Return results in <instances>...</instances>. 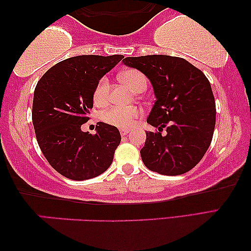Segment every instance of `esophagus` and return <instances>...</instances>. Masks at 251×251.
I'll use <instances>...</instances> for the list:
<instances>
[{"instance_id": "esophagus-1", "label": "esophagus", "mask_w": 251, "mask_h": 251, "mask_svg": "<svg viewBox=\"0 0 251 251\" xmlns=\"http://www.w3.org/2000/svg\"><path fill=\"white\" fill-rule=\"evenodd\" d=\"M120 133H121L122 136H126V135H128V133H129V129L121 128V129H120Z\"/></svg>"}]
</instances>
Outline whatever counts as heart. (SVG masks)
Instances as JSON below:
<instances>
[{"label":"heart","instance_id":"1","mask_svg":"<svg viewBox=\"0 0 251 251\" xmlns=\"http://www.w3.org/2000/svg\"><path fill=\"white\" fill-rule=\"evenodd\" d=\"M122 82L131 88L133 91H137L140 87L145 85L146 77L144 76L142 72L135 68H129L123 72L120 75ZM109 91V81L106 76H102L100 80L98 81L97 85H96L94 90V100L97 104H102L106 101ZM142 114V111L137 107H129L123 108L118 107V106H112L106 109V111L101 114L102 121L107 125L118 126V128H129L131 126L139 115Z\"/></svg>","mask_w":251,"mask_h":251}]
</instances>
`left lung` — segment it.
<instances>
[{
    "label": "left lung",
    "instance_id": "8db88e82",
    "mask_svg": "<svg viewBox=\"0 0 251 251\" xmlns=\"http://www.w3.org/2000/svg\"><path fill=\"white\" fill-rule=\"evenodd\" d=\"M123 63L150 78L156 97L147 122L159 131L146 132L140 150L144 164L166 176L193 169L210 146L216 125L207 76L183 58L166 54L126 57ZM163 128L166 135L160 133Z\"/></svg>",
    "mask_w": 251,
    "mask_h": 251
}]
</instances>
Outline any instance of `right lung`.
Listing matches in <instances>:
<instances>
[{"label":"right lung","mask_w":251,"mask_h":251,"mask_svg":"<svg viewBox=\"0 0 251 251\" xmlns=\"http://www.w3.org/2000/svg\"><path fill=\"white\" fill-rule=\"evenodd\" d=\"M125 56L84 54L48 70L34 90L32 120L37 144L54 170L73 180L97 177L108 169L121 142L116 126L97 123L83 132L98 81Z\"/></svg>","instance_id":"right-lung-1"}]
</instances>
